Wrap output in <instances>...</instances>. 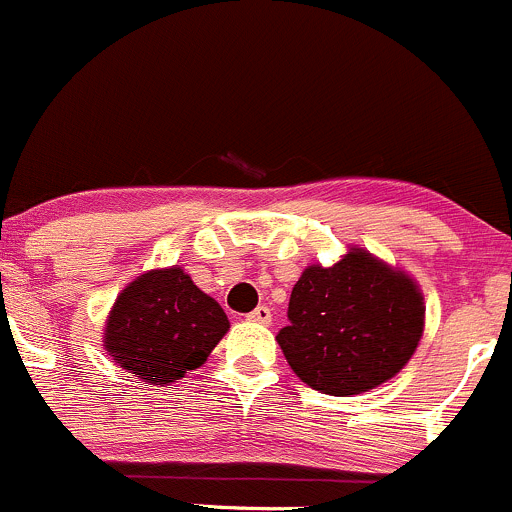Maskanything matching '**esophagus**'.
<instances>
[{"instance_id": "1", "label": "esophagus", "mask_w": 512, "mask_h": 512, "mask_svg": "<svg viewBox=\"0 0 512 512\" xmlns=\"http://www.w3.org/2000/svg\"><path fill=\"white\" fill-rule=\"evenodd\" d=\"M246 318H249V321H254V323H261V326H268V323H271V308L258 306Z\"/></svg>"}]
</instances>
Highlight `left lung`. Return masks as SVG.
I'll return each mask as SVG.
<instances>
[{"instance_id":"8db88e82","label":"left lung","mask_w":512,"mask_h":512,"mask_svg":"<svg viewBox=\"0 0 512 512\" xmlns=\"http://www.w3.org/2000/svg\"><path fill=\"white\" fill-rule=\"evenodd\" d=\"M423 313L413 278L353 249L336 266L301 273L276 341L303 383L328 396H356L406 366L421 341Z\"/></svg>"}]
</instances>
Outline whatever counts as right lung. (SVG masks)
Returning a JSON list of instances; mask_svg holds the SVG:
<instances>
[{"mask_svg": "<svg viewBox=\"0 0 512 512\" xmlns=\"http://www.w3.org/2000/svg\"><path fill=\"white\" fill-rule=\"evenodd\" d=\"M226 331L224 308L174 266L144 273L119 293L104 343L121 368L164 386L199 368Z\"/></svg>", "mask_w": 512, "mask_h": 512, "instance_id": "right-lung-1", "label": "right lung"}]
</instances>
